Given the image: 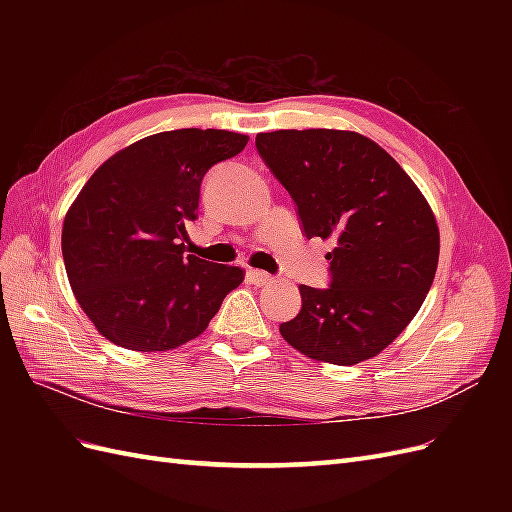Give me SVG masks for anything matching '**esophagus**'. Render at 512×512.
<instances>
[{
	"instance_id": "esophagus-1",
	"label": "esophagus",
	"mask_w": 512,
	"mask_h": 512,
	"mask_svg": "<svg viewBox=\"0 0 512 512\" xmlns=\"http://www.w3.org/2000/svg\"><path fill=\"white\" fill-rule=\"evenodd\" d=\"M247 282L254 284V286H269V284H273V277L265 271L250 269V271H247Z\"/></svg>"
}]
</instances>
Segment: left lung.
Masks as SVG:
<instances>
[{
    "mask_svg": "<svg viewBox=\"0 0 512 512\" xmlns=\"http://www.w3.org/2000/svg\"><path fill=\"white\" fill-rule=\"evenodd\" d=\"M256 149L299 209L307 239H331V286H299L280 324L309 359L356 365L380 354L421 309L440 258L427 198L391 153L350 130H275Z\"/></svg>",
    "mask_w": 512,
    "mask_h": 512,
    "instance_id": "8db88e82",
    "label": "left lung"
}]
</instances>
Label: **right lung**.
<instances>
[{"mask_svg":"<svg viewBox=\"0 0 512 512\" xmlns=\"http://www.w3.org/2000/svg\"><path fill=\"white\" fill-rule=\"evenodd\" d=\"M250 141L183 128L141 138L108 158L70 205L61 254L76 301L108 342L166 352L209 327L245 277L239 267L185 256L207 170Z\"/></svg>","mask_w":512,"mask_h":512,"instance_id":"add662e5","label":"right lung"}]
</instances>
